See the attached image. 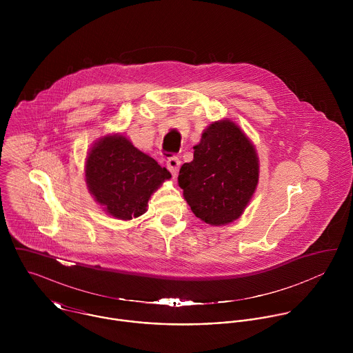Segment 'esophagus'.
<instances>
[{
  "label": "esophagus",
  "instance_id": "esophagus-1",
  "mask_svg": "<svg viewBox=\"0 0 353 353\" xmlns=\"http://www.w3.org/2000/svg\"><path fill=\"white\" fill-rule=\"evenodd\" d=\"M179 165H181V161L176 156H172L167 160V168L170 170V172L172 174V176L175 178L178 175V171H179Z\"/></svg>",
  "mask_w": 353,
  "mask_h": 353
}]
</instances>
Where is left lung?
Masks as SVG:
<instances>
[{
	"label": "left lung",
	"mask_w": 353,
	"mask_h": 353,
	"mask_svg": "<svg viewBox=\"0 0 353 353\" xmlns=\"http://www.w3.org/2000/svg\"><path fill=\"white\" fill-rule=\"evenodd\" d=\"M259 164L252 141L230 119L209 125L194 159L179 170L178 183L193 213L210 225L239 219L258 185Z\"/></svg>",
	"instance_id": "obj_1"
}]
</instances>
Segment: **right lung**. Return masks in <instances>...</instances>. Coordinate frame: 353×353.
Returning a JSON list of instances; mask_svg holds the SVG:
<instances>
[{
    "label": "right lung",
    "instance_id": "right-lung-1",
    "mask_svg": "<svg viewBox=\"0 0 353 353\" xmlns=\"http://www.w3.org/2000/svg\"><path fill=\"white\" fill-rule=\"evenodd\" d=\"M170 178L167 168L122 134L101 137L85 161L90 193L108 214L121 220L144 214L152 194Z\"/></svg>",
    "mask_w": 353,
    "mask_h": 353
}]
</instances>
